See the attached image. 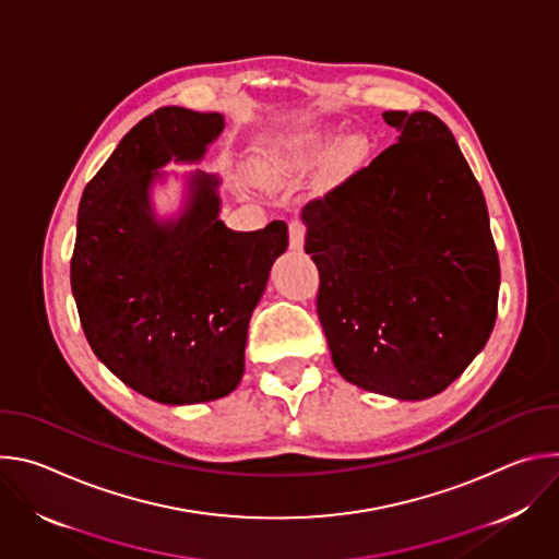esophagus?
Segmentation results:
<instances>
[{
  "mask_svg": "<svg viewBox=\"0 0 559 559\" xmlns=\"http://www.w3.org/2000/svg\"><path fill=\"white\" fill-rule=\"evenodd\" d=\"M305 231H307V227H305L302 221L296 218V221L289 223V246H292V250H302Z\"/></svg>",
  "mask_w": 559,
  "mask_h": 559,
  "instance_id": "obj_1",
  "label": "esophagus"
}]
</instances>
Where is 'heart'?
I'll use <instances>...</instances> for the list:
<instances>
[{"mask_svg":"<svg viewBox=\"0 0 559 559\" xmlns=\"http://www.w3.org/2000/svg\"><path fill=\"white\" fill-rule=\"evenodd\" d=\"M330 141H328V134H311L307 139H302L296 147H292L289 152L285 154H270L265 156L263 162L259 164V173L267 179H276L281 175H285L287 170L309 162V158L323 154L328 150ZM369 152V145L362 136L354 134V136H347L343 139L336 150H334V173L336 175H349L354 173L362 162L365 156Z\"/></svg>","mask_w":559,"mask_h":559,"instance_id":"b5f03b06","label":"heart"}]
</instances>
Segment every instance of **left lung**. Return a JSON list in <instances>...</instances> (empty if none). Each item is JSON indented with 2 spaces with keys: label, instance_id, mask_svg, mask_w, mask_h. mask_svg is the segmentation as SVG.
<instances>
[{
  "label": "left lung",
  "instance_id": "8db88e82",
  "mask_svg": "<svg viewBox=\"0 0 559 559\" xmlns=\"http://www.w3.org/2000/svg\"><path fill=\"white\" fill-rule=\"evenodd\" d=\"M397 143L302 207L321 274L316 311L338 373L367 391L425 401L487 345L500 261L477 186L431 112L389 110Z\"/></svg>",
  "mask_w": 559,
  "mask_h": 559
}]
</instances>
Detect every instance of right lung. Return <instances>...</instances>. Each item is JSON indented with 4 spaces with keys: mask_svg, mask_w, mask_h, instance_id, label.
<instances>
[{
    "mask_svg": "<svg viewBox=\"0 0 559 559\" xmlns=\"http://www.w3.org/2000/svg\"><path fill=\"white\" fill-rule=\"evenodd\" d=\"M223 115L179 106L141 119L82 194L70 285L95 356L128 386L164 405L218 401L241 382L250 318L285 221L231 231L218 177L190 175L179 218L158 221L150 188L170 162L197 164Z\"/></svg>",
    "mask_w": 559,
    "mask_h": 559,
    "instance_id": "add662e5",
    "label": "right lung"
}]
</instances>
